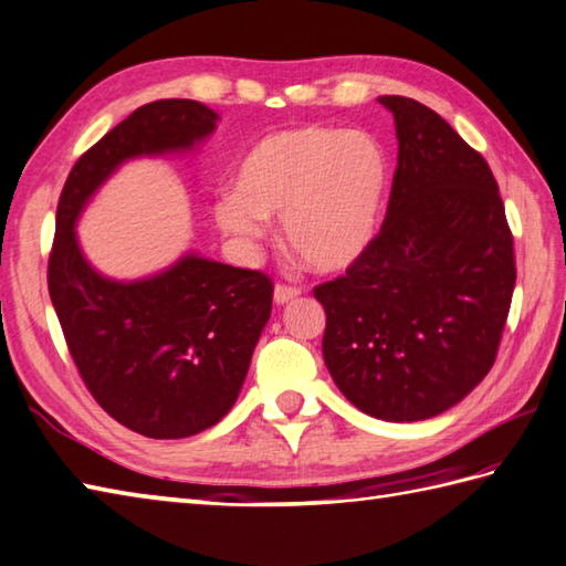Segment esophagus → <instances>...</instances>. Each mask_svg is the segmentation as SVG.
I'll list each match as a JSON object with an SVG mask.
<instances>
[{
    "label": "esophagus",
    "instance_id": "esophagus-1",
    "mask_svg": "<svg viewBox=\"0 0 566 566\" xmlns=\"http://www.w3.org/2000/svg\"><path fill=\"white\" fill-rule=\"evenodd\" d=\"M300 295V287H295V285H285V283H279L275 285V291H273V300L279 305H285V303H291L293 297H297Z\"/></svg>",
    "mask_w": 566,
    "mask_h": 566
}]
</instances>
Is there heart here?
I'll return each instance as SVG.
<instances>
[{
	"mask_svg": "<svg viewBox=\"0 0 566 566\" xmlns=\"http://www.w3.org/2000/svg\"><path fill=\"white\" fill-rule=\"evenodd\" d=\"M386 186V154L371 134L307 124L253 144L212 214L244 244L266 237V217H281L285 247L310 269L334 273L371 244Z\"/></svg>",
	"mask_w": 566,
	"mask_h": 566,
	"instance_id": "1",
	"label": "heart"
}]
</instances>
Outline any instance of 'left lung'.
<instances>
[{"label":"left lung","mask_w":566,"mask_h":566,"mask_svg":"<svg viewBox=\"0 0 566 566\" xmlns=\"http://www.w3.org/2000/svg\"><path fill=\"white\" fill-rule=\"evenodd\" d=\"M378 102L398 136L386 219L364 256L313 293L337 388L371 418L415 422L457 406L491 371L515 253L486 158L420 102Z\"/></svg>","instance_id":"1"}]
</instances>
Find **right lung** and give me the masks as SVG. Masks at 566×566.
Returning a JSON list of instances; mask_svg holds the SVG:
<instances>
[{"instance_id":"right-lung-1","label":"right lung","mask_w":566,"mask_h":566,"mask_svg":"<svg viewBox=\"0 0 566 566\" xmlns=\"http://www.w3.org/2000/svg\"><path fill=\"white\" fill-rule=\"evenodd\" d=\"M214 126L202 102H148L77 158L57 200L49 293L67 349L99 408L154 440L198 434L234 406L273 281L200 256L146 281L102 279L80 253L75 219L122 160L192 148Z\"/></svg>"}]
</instances>
